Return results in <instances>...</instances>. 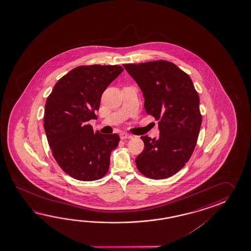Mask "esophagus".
I'll return each mask as SVG.
<instances>
[{
    "instance_id": "34e87169",
    "label": "esophagus",
    "mask_w": 251,
    "mask_h": 251,
    "mask_svg": "<svg viewBox=\"0 0 251 251\" xmlns=\"http://www.w3.org/2000/svg\"><path fill=\"white\" fill-rule=\"evenodd\" d=\"M133 136L131 135V134H129V133H122L120 134V138L122 139V140H126V139H130L132 138Z\"/></svg>"
}]
</instances>
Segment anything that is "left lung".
Returning <instances> with one entry per match:
<instances>
[{
	"label": "left lung",
	"mask_w": 251,
	"mask_h": 251,
	"mask_svg": "<svg viewBox=\"0 0 251 251\" xmlns=\"http://www.w3.org/2000/svg\"><path fill=\"white\" fill-rule=\"evenodd\" d=\"M144 97V108L158 121L160 136H142L144 149L135 158L138 171L163 179L180 171L190 159L202 124L199 96L192 80L176 64L158 60L124 64Z\"/></svg>",
	"instance_id": "left-lung-1"
}]
</instances>
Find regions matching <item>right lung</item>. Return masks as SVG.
Returning a JSON list of instances; mask_svg holds the SVG:
<instances>
[{
  "mask_svg": "<svg viewBox=\"0 0 251 251\" xmlns=\"http://www.w3.org/2000/svg\"><path fill=\"white\" fill-rule=\"evenodd\" d=\"M124 69L120 65H80L55 83L45 106L44 128L54 160L69 176L94 181L107 174L117 133L94 132L102 93Z\"/></svg>",
  "mask_w": 251,
  "mask_h": 251,
  "instance_id": "obj_1",
  "label": "right lung"
}]
</instances>
